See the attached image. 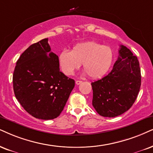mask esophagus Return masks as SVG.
<instances>
[{"label":"esophagus","instance_id":"34e87169","mask_svg":"<svg viewBox=\"0 0 153 153\" xmlns=\"http://www.w3.org/2000/svg\"><path fill=\"white\" fill-rule=\"evenodd\" d=\"M80 83H82V81H81V80H76V81H75V84H76V85H80Z\"/></svg>","mask_w":153,"mask_h":153}]
</instances>
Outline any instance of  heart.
Returning a JSON list of instances; mask_svg holds the SVG:
<instances>
[{
	"mask_svg": "<svg viewBox=\"0 0 153 153\" xmlns=\"http://www.w3.org/2000/svg\"><path fill=\"white\" fill-rule=\"evenodd\" d=\"M113 51L109 46L94 42L77 44L72 51L64 49L59 56L61 71L71 75L82 63L83 68L91 78H99L105 75L113 61Z\"/></svg>",
	"mask_w": 153,
	"mask_h": 153,
	"instance_id": "b5f03b06",
	"label": "heart"
}]
</instances>
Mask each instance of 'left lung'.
I'll use <instances>...</instances> for the list:
<instances>
[{
	"label": "left lung",
	"instance_id": "left-lung-1",
	"mask_svg": "<svg viewBox=\"0 0 153 153\" xmlns=\"http://www.w3.org/2000/svg\"><path fill=\"white\" fill-rule=\"evenodd\" d=\"M119 57L109 74L91 83L92 105L100 115L116 117L124 113L136 101L141 85L138 58L121 45Z\"/></svg>",
	"mask_w": 153,
	"mask_h": 153
}]
</instances>
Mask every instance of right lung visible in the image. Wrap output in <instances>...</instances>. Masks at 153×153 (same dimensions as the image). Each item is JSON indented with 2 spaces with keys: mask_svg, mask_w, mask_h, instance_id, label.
<instances>
[{
  "mask_svg": "<svg viewBox=\"0 0 153 153\" xmlns=\"http://www.w3.org/2000/svg\"><path fill=\"white\" fill-rule=\"evenodd\" d=\"M15 97L32 117L53 119L63 111L75 80L60 71L59 56L48 38L29 46L17 60L13 76Z\"/></svg>",
  "mask_w": 153,
  "mask_h": 153,
  "instance_id": "obj_1",
  "label": "right lung"
}]
</instances>
